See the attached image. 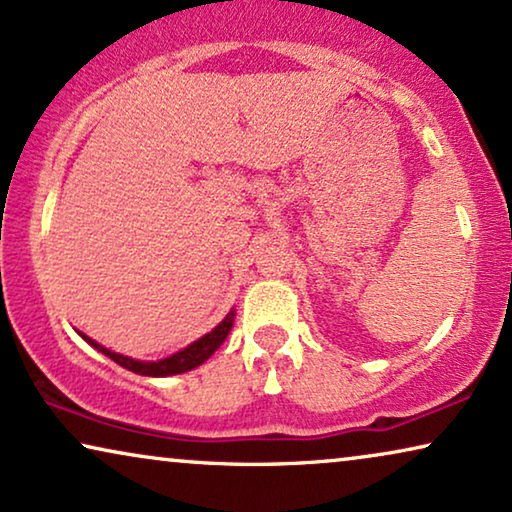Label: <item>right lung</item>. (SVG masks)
<instances>
[{
    "mask_svg": "<svg viewBox=\"0 0 512 512\" xmlns=\"http://www.w3.org/2000/svg\"><path fill=\"white\" fill-rule=\"evenodd\" d=\"M233 317H235V314L230 312L228 317L223 319L221 324L216 326L212 333L202 335V338L195 340L193 345H188L186 349H181V352H177V354L167 356V359H163V361H151V363L135 361V359H130V356L109 352V349H104L102 345H97L95 340L86 338V335H83V333H81V338L86 340V342H90V345H93L95 349H100L102 354H107L111 361L118 363V366L132 370V373L146 375V377H165V375L186 373V370H193V368H198L200 363H205V361L209 359V356H212V354L216 352V349H219V347L223 345V340L228 338L230 328H233V321H235Z\"/></svg>",
    "mask_w": 512,
    "mask_h": 512,
    "instance_id": "right-lung-1",
    "label": "right lung"
}]
</instances>
